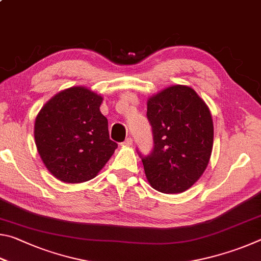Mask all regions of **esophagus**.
<instances>
[{
    "label": "esophagus",
    "instance_id": "34e87169",
    "mask_svg": "<svg viewBox=\"0 0 261 261\" xmlns=\"http://www.w3.org/2000/svg\"><path fill=\"white\" fill-rule=\"evenodd\" d=\"M132 144H134V140H132V138H130V137H129V138H126L124 140V143H123L122 145H123V146H131Z\"/></svg>",
    "mask_w": 261,
    "mask_h": 261
}]
</instances>
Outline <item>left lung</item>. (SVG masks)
<instances>
[{
  "mask_svg": "<svg viewBox=\"0 0 261 261\" xmlns=\"http://www.w3.org/2000/svg\"><path fill=\"white\" fill-rule=\"evenodd\" d=\"M154 148L141 158L149 185L162 193L187 191L201 177L213 149L208 106L192 87L173 85L147 100Z\"/></svg>",
  "mask_w": 261,
  "mask_h": 261,
  "instance_id": "obj_1",
  "label": "left lung"
}]
</instances>
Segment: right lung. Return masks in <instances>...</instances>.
I'll return each mask as SVG.
<instances>
[{"label":"right lung","instance_id":"obj_1","mask_svg":"<svg viewBox=\"0 0 261 261\" xmlns=\"http://www.w3.org/2000/svg\"><path fill=\"white\" fill-rule=\"evenodd\" d=\"M102 95L85 86L59 92L35 117L34 139L48 171L61 182L94 178L117 148L100 112Z\"/></svg>","mask_w":261,"mask_h":261}]
</instances>
